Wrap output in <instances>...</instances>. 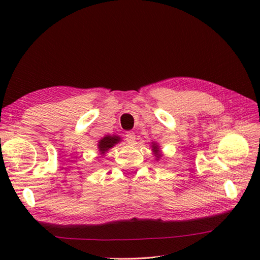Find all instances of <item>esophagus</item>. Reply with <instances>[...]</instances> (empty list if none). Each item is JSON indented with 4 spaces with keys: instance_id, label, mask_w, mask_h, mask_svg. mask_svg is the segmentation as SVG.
I'll use <instances>...</instances> for the list:
<instances>
[{
    "instance_id": "1",
    "label": "esophagus",
    "mask_w": 260,
    "mask_h": 260,
    "mask_svg": "<svg viewBox=\"0 0 260 260\" xmlns=\"http://www.w3.org/2000/svg\"><path fill=\"white\" fill-rule=\"evenodd\" d=\"M125 137H126V142L128 143V144L133 145L134 143H135L136 136H135V134L133 133V132H127V134L125 135Z\"/></svg>"
}]
</instances>
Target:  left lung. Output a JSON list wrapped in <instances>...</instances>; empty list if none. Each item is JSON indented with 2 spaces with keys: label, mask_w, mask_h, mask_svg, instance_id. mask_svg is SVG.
I'll return each mask as SVG.
<instances>
[{
  "label": "left lung",
  "mask_w": 260,
  "mask_h": 260,
  "mask_svg": "<svg viewBox=\"0 0 260 260\" xmlns=\"http://www.w3.org/2000/svg\"><path fill=\"white\" fill-rule=\"evenodd\" d=\"M152 148H153V152L154 153H155V156L158 158L159 156H161V155H159V154H158V150H159V147L156 145V144H153L152 145Z\"/></svg>",
  "instance_id": "1"
}]
</instances>
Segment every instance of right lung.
I'll list each match as a JSON object with an SVG mask.
<instances>
[{
	"label": "right lung",
	"instance_id": "1",
	"mask_svg": "<svg viewBox=\"0 0 260 260\" xmlns=\"http://www.w3.org/2000/svg\"><path fill=\"white\" fill-rule=\"evenodd\" d=\"M119 141H121L119 136L106 135L98 142V150L101 154H105V152H107L109 148L115 146V144H117Z\"/></svg>",
	"mask_w": 260,
	"mask_h": 260
}]
</instances>
